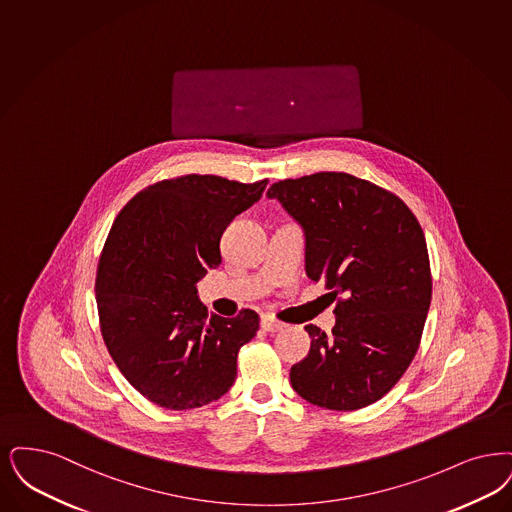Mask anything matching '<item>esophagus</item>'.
I'll return each instance as SVG.
<instances>
[{
  "instance_id": "34e87169",
  "label": "esophagus",
  "mask_w": 512,
  "mask_h": 512,
  "mask_svg": "<svg viewBox=\"0 0 512 512\" xmlns=\"http://www.w3.org/2000/svg\"><path fill=\"white\" fill-rule=\"evenodd\" d=\"M261 328L265 329V331H280V329L286 328V324H282L276 318L265 314V316H261Z\"/></svg>"
}]
</instances>
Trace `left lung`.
<instances>
[{
  "label": "left lung",
  "mask_w": 512,
  "mask_h": 512,
  "mask_svg": "<svg viewBox=\"0 0 512 512\" xmlns=\"http://www.w3.org/2000/svg\"><path fill=\"white\" fill-rule=\"evenodd\" d=\"M305 228L307 274L337 299L331 335L312 324L291 387L318 408L381 400L421 343L432 295L423 228L396 194L348 173L284 179L266 192Z\"/></svg>",
  "instance_id": "left-lung-1"
}]
</instances>
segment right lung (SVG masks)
Here are the masks:
<instances>
[{
  "label": "right lung",
  "instance_id": "right-lung-1",
  "mask_svg": "<svg viewBox=\"0 0 512 512\" xmlns=\"http://www.w3.org/2000/svg\"><path fill=\"white\" fill-rule=\"evenodd\" d=\"M266 183L196 173L164 179L135 194L108 232L95 278L104 345L160 408H202L234 385L238 350L257 335L259 314L207 316L196 284L221 265L226 226Z\"/></svg>",
  "mask_w": 512,
  "mask_h": 512
}]
</instances>
